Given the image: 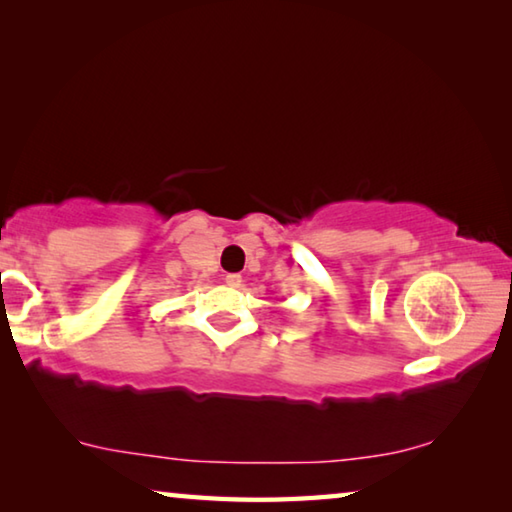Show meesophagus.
<instances>
[{
    "instance_id": "esophagus-1",
    "label": "esophagus",
    "mask_w": 512,
    "mask_h": 512,
    "mask_svg": "<svg viewBox=\"0 0 512 512\" xmlns=\"http://www.w3.org/2000/svg\"><path fill=\"white\" fill-rule=\"evenodd\" d=\"M241 282H244V277H241L239 273H228V275H225V284H228V287H232V289L241 287Z\"/></svg>"
}]
</instances>
